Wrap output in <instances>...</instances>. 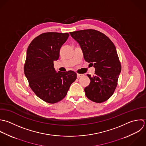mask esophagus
<instances>
[{
    "mask_svg": "<svg viewBox=\"0 0 146 146\" xmlns=\"http://www.w3.org/2000/svg\"><path fill=\"white\" fill-rule=\"evenodd\" d=\"M82 76H83V74H77V78H80V77H81Z\"/></svg>",
    "mask_w": 146,
    "mask_h": 146,
    "instance_id": "esophagus-1",
    "label": "esophagus"
}]
</instances>
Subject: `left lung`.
Masks as SVG:
<instances>
[{
    "label": "left lung",
    "instance_id": "8db88e82",
    "mask_svg": "<svg viewBox=\"0 0 146 146\" xmlns=\"http://www.w3.org/2000/svg\"><path fill=\"white\" fill-rule=\"evenodd\" d=\"M70 34L80 45L85 61L95 68V76L87 74L91 81L84 89L86 96L97 103L107 101L115 91L121 72L114 44L105 34L94 29Z\"/></svg>",
    "mask_w": 146,
    "mask_h": 146
}]
</instances>
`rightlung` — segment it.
<instances>
[{
    "label": "right lung",
    "instance_id": "1",
    "mask_svg": "<svg viewBox=\"0 0 146 146\" xmlns=\"http://www.w3.org/2000/svg\"><path fill=\"white\" fill-rule=\"evenodd\" d=\"M69 36L67 33H42L32 41L27 50L24 71L29 86L38 97L49 104L62 100L77 78L74 72H57L53 66Z\"/></svg>",
    "mask_w": 146,
    "mask_h": 146
}]
</instances>
